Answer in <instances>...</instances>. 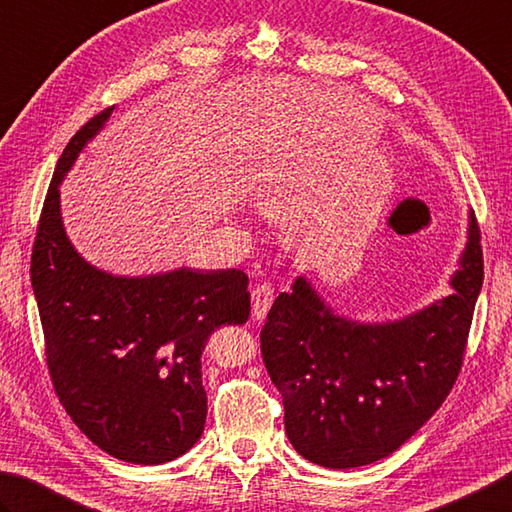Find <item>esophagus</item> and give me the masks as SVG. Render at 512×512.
I'll return each mask as SVG.
<instances>
[{
	"label": "esophagus",
	"instance_id": "1",
	"mask_svg": "<svg viewBox=\"0 0 512 512\" xmlns=\"http://www.w3.org/2000/svg\"><path fill=\"white\" fill-rule=\"evenodd\" d=\"M274 303V287L269 283H260L252 289V314L256 321H263L269 307Z\"/></svg>",
	"mask_w": 512,
	"mask_h": 512
}]
</instances>
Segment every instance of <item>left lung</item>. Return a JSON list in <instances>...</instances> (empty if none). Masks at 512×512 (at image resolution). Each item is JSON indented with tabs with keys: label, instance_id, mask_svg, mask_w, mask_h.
Listing matches in <instances>:
<instances>
[{
	"label": "left lung",
	"instance_id": "left-lung-1",
	"mask_svg": "<svg viewBox=\"0 0 512 512\" xmlns=\"http://www.w3.org/2000/svg\"><path fill=\"white\" fill-rule=\"evenodd\" d=\"M475 216L455 292L392 323H356L325 307L305 278L278 294L260 330L298 455L325 468L368 466L403 446L455 385L484 254Z\"/></svg>",
	"mask_w": 512,
	"mask_h": 512
}]
</instances>
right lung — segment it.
<instances>
[{"mask_svg": "<svg viewBox=\"0 0 512 512\" xmlns=\"http://www.w3.org/2000/svg\"><path fill=\"white\" fill-rule=\"evenodd\" d=\"M113 106L66 144L37 225L31 283L46 365L66 414L100 450L156 466L194 446L205 430L200 356L220 325L249 318L240 269H173L140 278L100 272L75 252L60 214V182Z\"/></svg>", "mask_w": 512, "mask_h": 512, "instance_id": "add662e5", "label": "right lung"}]
</instances>
